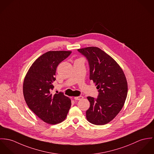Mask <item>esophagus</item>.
<instances>
[{"instance_id": "esophagus-1", "label": "esophagus", "mask_w": 154, "mask_h": 154, "mask_svg": "<svg viewBox=\"0 0 154 154\" xmlns=\"http://www.w3.org/2000/svg\"><path fill=\"white\" fill-rule=\"evenodd\" d=\"M83 99V97L82 96L74 97V99L76 100H82V99Z\"/></svg>"}]
</instances>
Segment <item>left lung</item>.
<instances>
[{"label": "left lung", "instance_id": "left-lung-1", "mask_svg": "<svg viewBox=\"0 0 154 154\" xmlns=\"http://www.w3.org/2000/svg\"><path fill=\"white\" fill-rule=\"evenodd\" d=\"M87 58L90 68V80L98 89L96 99L87 97L90 106L86 118L92 124L105 125L119 113L128 94V83L125 74L118 64L97 47L79 49Z\"/></svg>", "mask_w": 154, "mask_h": 154}]
</instances>
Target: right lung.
I'll use <instances>...</instances> for the list:
<instances>
[{"mask_svg":"<svg viewBox=\"0 0 154 154\" xmlns=\"http://www.w3.org/2000/svg\"><path fill=\"white\" fill-rule=\"evenodd\" d=\"M71 52L48 51L35 60L23 81V93L29 108L44 122L54 125L66 118L71 100L63 92L52 94L58 64Z\"/></svg>","mask_w":154,"mask_h":154,"instance_id":"right-lung-1","label":"right lung"}]
</instances>
